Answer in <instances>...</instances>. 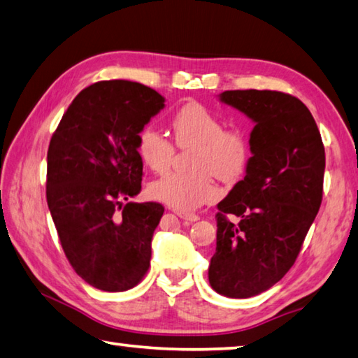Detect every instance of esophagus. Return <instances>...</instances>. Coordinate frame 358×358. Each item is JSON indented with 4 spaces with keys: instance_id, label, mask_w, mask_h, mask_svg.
I'll return each mask as SVG.
<instances>
[{
    "instance_id": "34e87169",
    "label": "esophagus",
    "mask_w": 358,
    "mask_h": 358,
    "mask_svg": "<svg viewBox=\"0 0 358 358\" xmlns=\"http://www.w3.org/2000/svg\"><path fill=\"white\" fill-rule=\"evenodd\" d=\"M177 216L180 217V219H183V220H187V222H197V220L200 219L197 214H191V213H181V211H178L177 213Z\"/></svg>"
}]
</instances>
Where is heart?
<instances>
[{
	"instance_id": "heart-1",
	"label": "heart",
	"mask_w": 358,
	"mask_h": 358,
	"mask_svg": "<svg viewBox=\"0 0 358 358\" xmlns=\"http://www.w3.org/2000/svg\"><path fill=\"white\" fill-rule=\"evenodd\" d=\"M178 147H194V172H169L148 187L150 197L178 211H192L219 197L211 173L219 180H236L249 162V141L241 131L225 129L224 122L199 103L180 108L171 122ZM136 150L153 172L171 166L175 148L157 128L144 127L136 138Z\"/></svg>"
}]
</instances>
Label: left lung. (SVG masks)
Masks as SVG:
<instances>
[{
  "instance_id": "1",
  "label": "left lung",
  "mask_w": 358,
  "mask_h": 358,
  "mask_svg": "<svg viewBox=\"0 0 358 358\" xmlns=\"http://www.w3.org/2000/svg\"><path fill=\"white\" fill-rule=\"evenodd\" d=\"M217 99L255 127L245 177L217 203L208 278L219 294L247 299L274 287L294 264L321 206L326 153L313 115L296 96L249 89Z\"/></svg>"
}]
</instances>
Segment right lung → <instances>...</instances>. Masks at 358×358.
Instances as JSON below:
<instances>
[{"mask_svg":"<svg viewBox=\"0 0 358 358\" xmlns=\"http://www.w3.org/2000/svg\"><path fill=\"white\" fill-rule=\"evenodd\" d=\"M164 103L141 83H95L75 96L50 141L51 217L71 268L96 289L127 291L150 266L164 208L129 199L141 192L144 175L136 138Z\"/></svg>","mask_w":358,"mask_h":358,"instance_id":"add662e5","label":"right lung"}]
</instances>
